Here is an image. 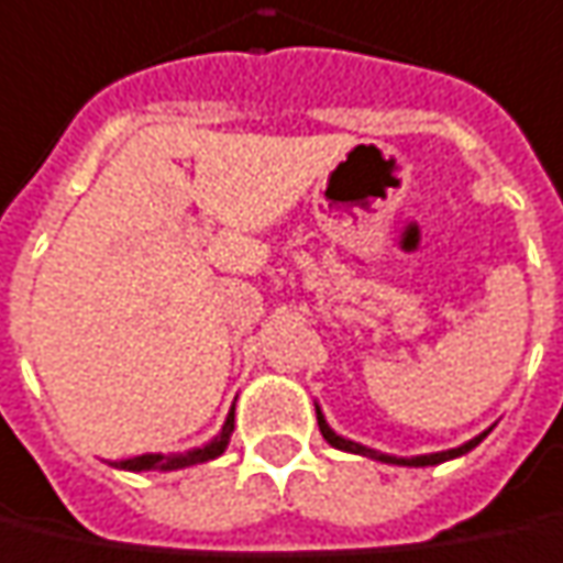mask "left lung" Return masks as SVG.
Segmentation results:
<instances>
[{
  "instance_id": "8db88e82",
  "label": "left lung",
  "mask_w": 563,
  "mask_h": 563,
  "mask_svg": "<svg viewBox=\"0 0 563 563\" xmlns=\"http://www.w3.org/2000/svg\"><path fill=\"white\" fill-rule=\"evenodd\" d=\"M317 423H320V432L322 439L329 442L332 448H338V451H350V454H363V457H372V460H380V463H396V466H435V463H445V460H454V457H463L466 451H473L482 439H485L487 432H478L475 439H470V442H463L460 448H448V451H435V454H418V457H393V454H380V451H375V448H365L360 445V442H353V439H344V435H338L329 423H325V418H322V411L317 408Z\"/></svg>"
}]
</instances>
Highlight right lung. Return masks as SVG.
I'll use <instances>...</instances> for the list:
<instances>
[{
	"mask_svg": "<svg viewBox=\"0 0 563 563\" xmlns=\"http://www.w3.org/2000/svg\"><path fill=\"white\" fill-rule=\"evenodd\" d=\"M231 432H234V408L228 411L219 435H213L203 448H191L186 454H140V457L121 460L115 466L118 470H128V473H148V470L173 473V470H186V466H195V463H207V460L219 457L228 448V442H231Z\"/></svg>",
	"mask_w": 563,
	"mask_h": 563,
	"instance_id": "right-lung-1",
	"label": "right lung"
}]
</instances>
